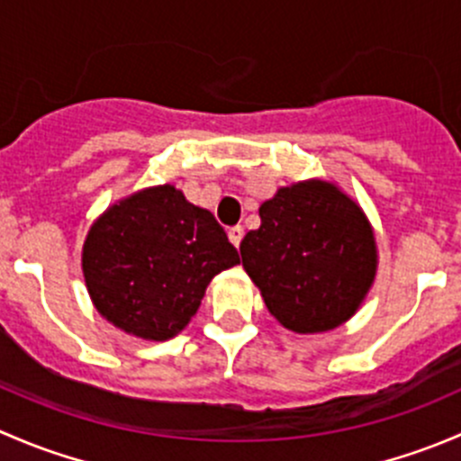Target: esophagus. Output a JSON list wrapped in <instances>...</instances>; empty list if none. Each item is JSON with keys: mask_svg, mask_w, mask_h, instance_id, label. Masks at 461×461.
I'll return each mask as SVG.
<instances>
[{"mask_svg": "<svg viewBox=\"0 0 461 461\" xmlns=\"http://www.w3.org/2000/svg\"><path fill=\"white\" fill-rule=\"evenodd\" d=\"M227 236H230V240L231 243L236 245V248H239L240 245V240H243V236H245V230L240 225H236V227H230V230H227Z\"/></svg>", "mask_w": 461, "mask_h": 461, "instance_id": "1", "label": "esophagus"}]
</instances>
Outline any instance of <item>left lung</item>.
Here are the masks:
<instances>
[{"label":"left lung","mask_w":461,"mask_h":461,"mask_svg":"<svg viewBox=\"0 0 461 461\" xmlns=\"http://www.w3.org/2000/svg\"><path fill=\"white\" fill-rule=\"evenodd\" d=\"M240 243L243 267L283 328L328 332L357 312L376 269L373 227L323 180L278 189Z\"/></svg>","instance_id":"8db88e82"}]
</instances>
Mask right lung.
Returning <instances> with one entry per match:
<instances>
[{
    "label": "right lung",
    "mask_w": 461,
    "mask_h": 461,
    "mask_svg": "<svg viewBox=\"0 0 461 461\" xmlns=\"http://www.w3.org/2000/svg\"><path fill=\"white\" fill-rule=\"evenodd\" d=\"M236 263L239 252L213 213L171 185L106 209L82 252L97 312L151 341L176 337L196 314L209 281Z\"/></svg>",
    "instance_id": "obj_1"
}]
</instances>
